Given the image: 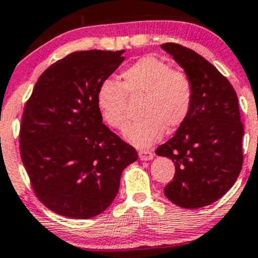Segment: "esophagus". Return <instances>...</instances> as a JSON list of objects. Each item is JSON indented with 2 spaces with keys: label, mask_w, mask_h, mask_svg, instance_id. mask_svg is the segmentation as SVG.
Instances as JSON below:
<instances>
[{
  "label": "esophagus",
  "mask_w": 258,
  "mask_h": 258,
  "mask_svg": "<svg viewBox=\"0 0 258 258\" xmlns=\"http://www.w3.org/2000/svg\"><path fill=\"white\" fill-rule=\"evenodd\" d=\"M139 159L143 160V161H147V160H152L154 158V154L149 150H139L138 152Z\"/></svg>",
  "instance_id": "1"
}]
</instances>
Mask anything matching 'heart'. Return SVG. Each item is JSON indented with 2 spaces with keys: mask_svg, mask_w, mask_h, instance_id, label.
<instances>
[{
  "mask_svg": "<svg viewBox=\"0 0 258 258\" xmlns=\"http://www.w3.org/2000/svg\"><path fill=\"white\" fill-rule=\"evenodd\" d=\"M120 76L121 82L111 79L100 82L96 103L103 120L112 128H121L126 121L127 97L143 96L142 119L123 128V136L133 146H152L164 136L165 128L172 131L188 119L194 102V86L188 74L146 55L123 69Z\"/></svg>",
  "mask_w": 258,
  "mask_h": 258,
  "instance_id": "1",
  "label": "heart"
}]
</instances>
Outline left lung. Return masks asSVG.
Returning <instances> with one entry per match:
<instances>
[{"label": "left lung", "mask_w": 258, "mask_h": 258, "mask_svg": "<svg viewBox=\"0 0 258 258\" xmlns=\"http://www.w3.org/2000/svg\"><path fill=\"white\" fill-rule=\"evenodd\" d=\"M161 48L184 69L194 86L188 119L156 149L176 166L164 193L177 206L199 209L223 197L241 171L244 126L238 96L230 82L193 49L172 42Z\"/></svg>", "instance_id": "1"}]
</instances>
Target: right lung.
Segmentation results:
<instances>
[{
	"label": "right lung",
	"instance_id": "1",
	"mask_svg": "<svg viewBox=\"0 0 258 258\" xmlns=\"http://www.w3.org/2000/svg\"><path fill=\"white\" fill-rule=\"evenodd\" d=\"M125 51H81L37 80L20 125V156L34 193L69 218L94 217L116 197L136 149L103 123L96 93L125 60Z\"/></svg>",
	"mask_w": 258,
	"mask_h": 258
}]
</instances>
